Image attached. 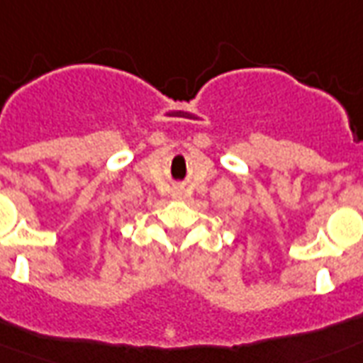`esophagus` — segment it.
Returning a JSON list of instances; mask_svg holds the SVG:
<instances>
[{
  "label": "esophagus",
  "instance_id": "esophagus-1",
  "mask_svg": "<svg viewBox=\"0 0 363 363\" xmlns=\"http://www.w3.org/2000/svg\"><path fill=\"white\" fill-rule=\"evenodd\" d=\"M174 199H182V191H174Z\"/></svg>",
  "mask_w": 363,
  "mask_h": 363
}]
</instances>
